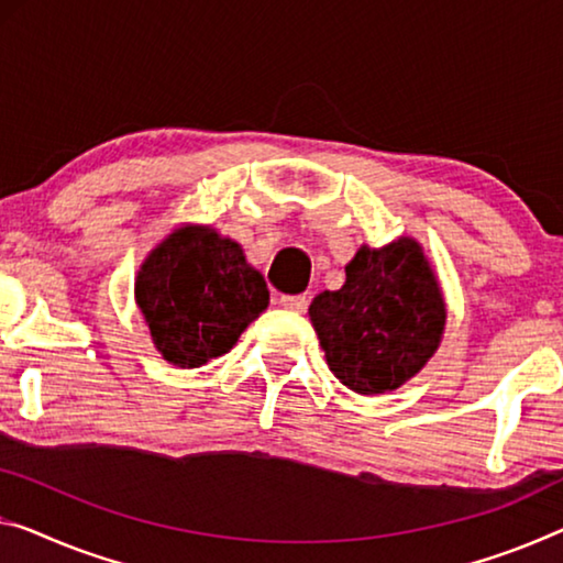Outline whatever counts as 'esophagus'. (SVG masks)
Listing matches in <instances>:
<instances>
[{"label": "esophagus", "mask_w": 563, "mask_h": 563, "mask_svg": "<svg viewBox=\"0 0 563 563\" xmlns=\"http://www.w3.org/2000/svg\"><path fill=\"white\" fill-rule=\"evenodd\" d=\"M279 305L284 309H291V311H305L307 309V297H301V294H284L279 299Z\"/></svg>", "instance_id": "34e87169"}]
</instances>
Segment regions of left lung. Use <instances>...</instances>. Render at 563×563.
I'll list each match as a JSON object with an SVG mask.
<instances>
[{"label":"left lung","instance_id":"8db88e82","mask_svg":"<svg viewBox=\"0 0 563 563\" xmlns=\"http://www.w3.org/2000/svg\"><path fill=\"white\" fill-rule=\"evenodd\" d=\"M342 289L322 291L311 324L334 377L360 395L397 390L432 357L445 327L443 294L412 239L362 246Z\"/></svg>","mask_w":563,"mask_h":563}]
</instances>
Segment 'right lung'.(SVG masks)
Returning a JSON list of instances; mask_svg holds the SVG:
<instances>
[{"label": "right lung", "mask_w": 563, "mask_h": 563, "mask_svg": "<svg viewBox=\"0 0 563 563\" xmlns=\"http://www.w3.org/2000/svg\"><path fill=\"white\" fill-rule=\"evenodd\" d=\"M135 297L155 347L178 367L227 354L269 305L264 276L236 241L203 227L173 231L145 258Z\"/></svg>", "instance_id": "obj_1"}]
</instances>
